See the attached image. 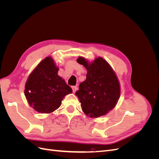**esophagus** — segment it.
I'll return each instance as SVG.
<instances>
[{
    "instance_id": "obj_1",
    "label": "esophagus",
    "mask_w": 159,
    "mask_h": 159,
    "mask_svg": "<svg viewBox=\"0 0 159 159\" xmlns=\"http://www.w3.org/2000/svg\"><path fill=\"white\" fill-rule=\"evenodd\" d=\"M72 90H73V92L75 93V91L78 90V87L77 86H72Z\"/></svg>"
}]
</instances>
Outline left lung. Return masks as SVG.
<instances>
[{"label": "left lung", "mask_w": 159, "mask_h": 159, "mask_svg": "<svg viewBox=\"0 0 159 159\" xmlns=\"http://www.w3.org/2000/svg\"><path fill=\"white\" fill-rule=\"evenodd\" d=\"M88 71L75 95L87 116L98 118L107 114L118 102L121 87L117 77L108 62L98 57L89 62L83 57L77 59Z\"/></svg>", "instance_id": "8db88e82"}]
</instances>
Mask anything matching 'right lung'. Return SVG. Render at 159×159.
<instances>
[{
  "label": "right lung",
  "instance_id": "1",
  "mask_svg": "<svg viewBox=\"0 0 159 159\" xmlns=\"http://www.w3.org/2000/svg\"><path fill=\"white\" fill-rule=\"evenodd\" d=\"M59 68L50 56L40 61L28 76L25 95L30 106L40 113L58 109L65 96L72 89L57 75Z\"/></svg>",
  "mask_w": 159,
  "mask_h": 159
}]
</instances>
